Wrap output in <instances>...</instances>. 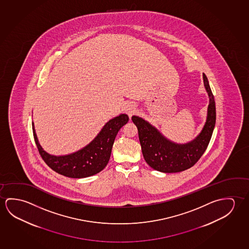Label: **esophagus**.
Segmentation results:
<instances>
[{"instance_id":"34e87169","label":"esophagus","mask_w":249,"mask_h":249,"mask_svg":"<svg viewBox=\"0 0 249 249\" xmlns=\"http://www.w3.org/2000/svg\"><path fill=\"white\" fill-rule=\"evenodd\" d=\"M125 112L130 118L132 115H134L135 112H136V107H135L134 105H131V104L128 105L126 109H125Z\"/></svg>"}]
</instances>
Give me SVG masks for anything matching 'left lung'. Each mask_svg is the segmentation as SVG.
<instances>
[{
    "label": "left lung",
    "mask_w": 249,
    "mask_h": 249,
    "mask_svg": "<svg viewBox=\"0 0 249 249\" xmlns=\"http://www.w3.org/2000/svg\"><path fill=\"white\" fill-rule=\"evenodd\" d=\"M203 82L209 96L208 118L201 134L192 142L177 144L167 140L145 120L132 117L138 127V137L142 156L147 163L154 170L164 173H176L188 170L195 165L208 148L215 125L216 111L213 95L207 76L203 73Z\"/></svg>",
    "instance_id": "8db88e82"
}]
</instances>
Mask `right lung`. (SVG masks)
<instances>
[{
	"label": "right lung",
	"instance_id": "add662e5",
	"mask_svg": "<svg viewBox=\"0 0 249 249\" xmlns=\"http://www.w3.org/2000/svg\"><path fill=\"white\" fill-rule=\"evenodd\" d=\"M129 120L126 114L119 115L106 124L92 142L75 153L62 157L49 155L42 150L33 125V134L36 146L48 166L57 173L71 178H84L99 173L105 169L111 157L115 138L121 127Z\"/></svg>",
	"mask_w": 249,
	"mask_h": 249
}]
</instances>
